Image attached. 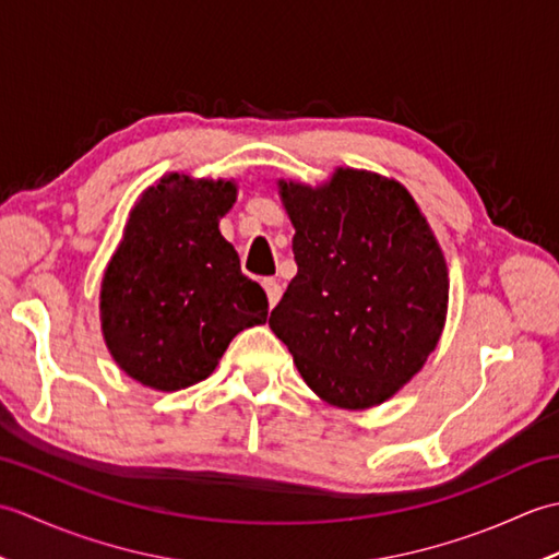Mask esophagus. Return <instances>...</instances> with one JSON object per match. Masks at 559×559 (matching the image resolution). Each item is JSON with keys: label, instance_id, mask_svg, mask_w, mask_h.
<instances>
[{"label": "esophagus", "instance_id": "obj_1", "mask_svg": "<svg viewBox=\"0 0 559 559\" xmlns=\"http://www.w3.org/2000/svg\"><path fill=\"white\" fill-rule=\"evenodd\" d=\"M261 286H264V290L269 295V305L271 307L281 300V283L276 278H264V281H261Z\"/></svg>", "mask_w": 559, "mask_h": 559}]
</instances>
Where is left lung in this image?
<instances>
[{"label": "left lung", "mask_w": 559, "mask_h": 559, "mask_svg": "<svg viewBox=\"0 0 559 559\" xmlns=\"http://www.w3.org/2000/svg\"><path fill=\"white\" fill-rule=\"evenodd\" d=\"M295 225L290 281L269 326L317 396L370 408L425 365L444 329L449 278L430 225L394 180L338 170L281 182Z\"/></svg>", "instance_id": "obj_1"}]
</instances>
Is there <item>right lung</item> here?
Here are the masks:
<instances>
[{
	"label": "right lung",
	"mask_w": 559,
	"mask_h": 559,
	"mask_svg": "<svg viewBox=\"0 0 559 559\" xmlns=\"http://www.w3.org/2000/svg\"><path fill=\"white\" fill-rule=\"evenodd\" d=\"M233 182L170 175L132 211L103 278L100 319L112 358L136 382L177 391L206 379L242 329L264 324V288L242 276L218 230Z\"/></svg>",
	"instance_id": "right-lung-1"
}]
</instances>
